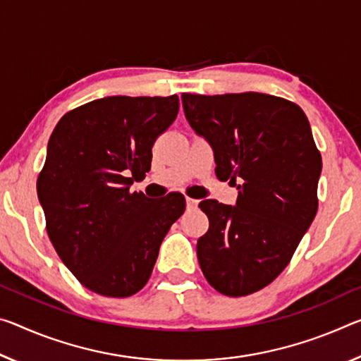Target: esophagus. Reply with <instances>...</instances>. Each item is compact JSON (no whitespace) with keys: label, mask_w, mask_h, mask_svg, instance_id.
<instances>
[{"label":"esophagus","mask_w":361,"mask_h":361,"mask_svg":"<svg viewBox=\"0 0 361 361\" xmlns=\"http://www.w3.org/2000/svg\"><path fill=\"white\" fill-rule=\"evenodd\" d=\"M197 204H199L197 199L186 197V207H188V209H196V207H197Z\"/></svg>","instance_id":"obj_1"}]
</instances>
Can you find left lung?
Instances as JSON below:
<instances>
[{
  "label": "left lung",
  "mask_w": 361,
  "mask_h": 361,
  "mask_svg": "<svg viewBox=\"0 0 361 361\" xmlns=\"http://www.w3.org/2000/svg\"><path fill=\"white\" fill-rule=\"evenodd\" d=\"M185 116L210 142L215 173L238 185L236 207L199 204L209 230L197 260L212 288L230 297L257 293L293 259L318 210L322 154L302 109L265 93L181 94Z\"/></svg>",
  "instance_id": "1"
}]
</instances>
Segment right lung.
<instances>
[{
	"label": "right lung",
	"instance_id": "right-lung-1",
	"mask_svg": "<svg viewBox=\"0 0 361 361\" xmlns=\"http://www.w3.org/2000/svg\"><path fill=\"white\" fill-rule=\"evenodd\" d=\"M178 96H107L68 111L37 180L57 255L85 288L130 297L149 281L159 247L185 212L180 192L154 204L130 191L151 170L152 146L176 118Z\"/></svg>",
	"mask_w": 361,
	"mask_h": 361
}]
</instances>
